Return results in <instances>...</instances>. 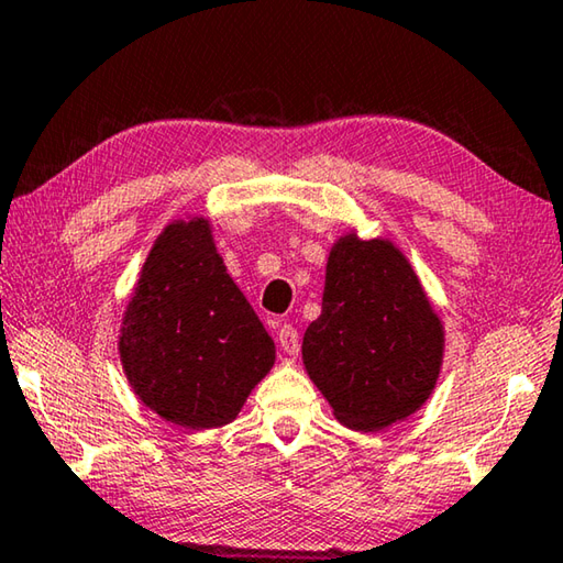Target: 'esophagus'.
Instances as JSON below:
<instances>
[{"mask_svg": "<svg viewBox=\"0 0 563 563\" xmlns=\"http://www.w3.org/2000/svg\"><path fill=\"white\" fill-rule=\"evenodd\" d=\"M278 343H280V347H283V353L298 355V351H300V335H298V330L292 328V325H280V330H278Z\"/></svg>", "mask_w": 563, "mask_h": 563, "instance_id": "34e87169", "label": "esophagus"}]
</instances>
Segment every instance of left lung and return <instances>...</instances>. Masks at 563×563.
I'll use <instances>...</instances> for the list:
<instances>
[{"label": "left lung", "instance_id": "8db88e82", "mask_svg": "<svg viewBox=\"0 0 563 563\" xmlns=\"http://www.w3.org/2000/svg\"><path fill=\"white\" fill-rule=\"evenodd\" d=\"M443 328L404 253L388 240L341 238L328 257L323 313L302 363L338 421L378 431L426 404L441 371Z\"/></svg>", "mask_w": 563, "mask_h": 563}]
</instances>
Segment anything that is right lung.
<instances>
[{
	"label": "right lung",
	"mask_w": 563,
	"mask_h": 563,
	"mask_svg": "<svg viewBox=\"0 0 563 563\" xmlns=\"http://www.w3.org/2000/svg\"><path fill=\"white\" fill-rule=\"evenodd\" d=\"M120 355L142 404L198 431L233 421L273 368V338L222 265L208 220L173 222L155 240Z\"/></svg>",
	"instance_id": "obj_1"
}]
</instances>
